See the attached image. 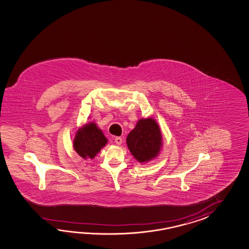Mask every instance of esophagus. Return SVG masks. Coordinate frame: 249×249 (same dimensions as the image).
Segmentation results:
<instances>
[{
    "instance_id": "1",
    "label": "esophagus",
    "mask_w": 249,
    "mask_h": 249,
    "mask_svg": "<svg viewBox=\"0 0 249 249\" xmlns=\"http://www.w3.org/2000/svg\"><path fill=\"white\" fill-rule=\"evenodd\" d=\"M115 142H116V144H117V145H121V144H122L123 142L122 138H115Z\"/></svg>"
}]
</instances>
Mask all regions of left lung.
Segmentation results:
<instances>
[{"mask_svg":"<svg viewBox=\"0 0 249 249\" xmlns=\"http://www.w3.org/2000/svg\"><path fill=\"white\" fill-rule=\"evenodd\" d=\"M127 147L141 164L159 157L163 136L159 124L152 117L141 118L126 138Z\"/></svg>","mask_w":249,"mask_h":249,"instance_id":"8db88e82","label":"left lung"}]
</instances>
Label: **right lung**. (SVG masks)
I'll list each match as a JSON object with an SVG mask.
<instances>
[{
    "label": "right lung",
    "instance_id": "right-lung-1",
    "mask_svg": "<svg viewBox=\"0 0 249 249\" xmlns=\"http://www.w3.org/2000/svg\"><path fill=\"white\" fill-rule=\"evenodd\" d=\"M107 139L95 123L91 122L79 127L74 135V151L84 159H94L105 147Z\"/></svg>",
    "mask_w": 249,
    "mask_h": 249
}]
</instances>
